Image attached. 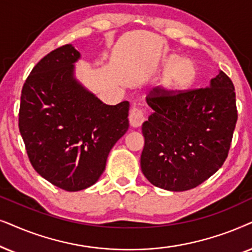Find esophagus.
Returning <instances> with one entry per match:
<instances>
[{
  "label": "esophagus",
  "mask_w": 252,
  "mask_h": 252,
  "mask_svg": "<svg viewBox=\"0 0 252 252\" xmlns=\"http://www.w3.org/2000/svg\"><path fill=\"white\" fill-rule=\"evenodd\" d=\"M144 120H145V110L139 108V107L133 106L129 114V121L131 126H133V128H138V126L143 124Z\"/></svg>",
  "instance_id": "esophagus-1"
}]
</instances>
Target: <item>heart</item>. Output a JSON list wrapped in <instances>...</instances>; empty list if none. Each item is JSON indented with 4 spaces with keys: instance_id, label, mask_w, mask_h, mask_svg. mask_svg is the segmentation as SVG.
<instances>
[{
    "instance_id": "1",
    "label": "heart",
    "mask_w": 252,
    "mask_h": 252,
    "mask_svg": "<svg viewBox=\"0 0 252 252\" xmlns=\"http://www.w3.org/2000/svg\"><path fill=\"white\" fill-rule=\"evenodd\" d=\"M193 75V65L187 60H181V61H177L170 70L169 83L175 86H184L192 80Z\"/></svg>"
}]
</instances>
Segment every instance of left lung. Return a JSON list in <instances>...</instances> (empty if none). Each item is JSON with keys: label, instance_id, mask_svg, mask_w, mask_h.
Segmentation results:
<instances>
[{"label": "left lung", "instance_id": "8db88e82", "mask_svg": "<svg viewBox=\"0 0 252 252\" xmlns=\"http://www.w3.org/2000/svg\"><path fill=\"white\" fill-rule=\"evenodd\" d=\"M153 113L143 123L142 172L153 186L169 191L196 188L228 156L237 121L235 89L223 71L209 87L146 96Z\"/></svg>", "mask_w": 252, "mask_h": 252}]
</instances>
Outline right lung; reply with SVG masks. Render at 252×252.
<instances>
[{
  "instance_id": "1",
  "label": "right lung",
  "mask_w": 252,
  "mask_h": 252,
  "mask_svg": "<svg viewBox=\"0 0 252 252\" xmlns=\"http://www.w3.org/2000/svg\"><path fill=\"white\" fill-rule=\"evenodd\" d=\"M72 45L47 54L22 90L19 131L35 172L65 191L94 184L129 129V102L103 103L75 78Z\"/></svg>"
}]
</instances>
